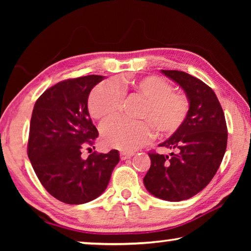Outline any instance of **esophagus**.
Wrapping results in <instances>:
<instances>
[{
  "label": "esophagus",
  "mask_w": 251,
  "mask_h": 251,
  "mask_svg": "<svg viewBox=\"0 0 251 251\" xmlns=\"http://www.w3.org/2000/svg\"><path fill=\"white\" fill-rule=\"evenodd\" d=\"M133 155H134L133 152H128V151H121V152H120V156H121V159H122V160L128 159V158H130V157L133 156Z\"/></svg>",
  "instance_id": "obj_1"
}]
</instances>
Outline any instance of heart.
Masks as SVG:
<instances>
[{
    "label": "heart",
    "mask_w": 251,
    "mask_h": 251,
    "mask_svg": "<svg viewBox=\"0 0 251 251\" xmlns=\"http://www.w3.org/2000/svg\"><path fill=\"white\" fill-rule=\"evenodd\" d=\"M123 94H134L144 100L137 113L138 122L113 120L100 127L105 146L122 151H134L150 141L152 131L159 137H169L179 130L189 112V100L179 92H174L167 80L158 76H145L123 82H101L88 97L92 117L106 121L116 115L123 103Z\"/></svg>",
    "instance_id": "b5f03b06"
}]
</instances>
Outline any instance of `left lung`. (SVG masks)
Returning a JSON list of instances; mask_svg holds the SVG:
<instances>
[{"mask_svg":"<svg viewBox=\"0 0 251 251\" xmlns=\"http://www.w3.org/2000/svg\"><path fill=\"white\" fill-rule=\"evenodd\" d=\"M161 73L184 90L189 112L179 130L158 145L171 150V156L148 152L151 164L144 185L157 198L180 201L201 192L217 173L227 147V125L217 96L202 80L180 71Z\"/></svg>","mask_w":251,"mask_h":251,"instance_id":"obj_1","label":"left lung"}]
</instances>
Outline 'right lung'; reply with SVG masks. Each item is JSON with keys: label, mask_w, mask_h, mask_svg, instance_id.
<instances>
[{"label": "right lung", "mask_w": 251, "mask_h": 251, "mask_svg": "<svg viewBox=\"0 0 251 251\" xmlns=\"http://www.w3.org/2000/svg\"><path fill=\"white\" fill-rule=\"evenodd\" d=\"M104 79L87 75L62 80L34 105L27 156L37 178L53 197L70 205L93 201L107 187L120 154L93 152L82 158L85 146L99 136L87 108L92 88Z\"/></svg>", "instance_id": "1"}]
</instances>
